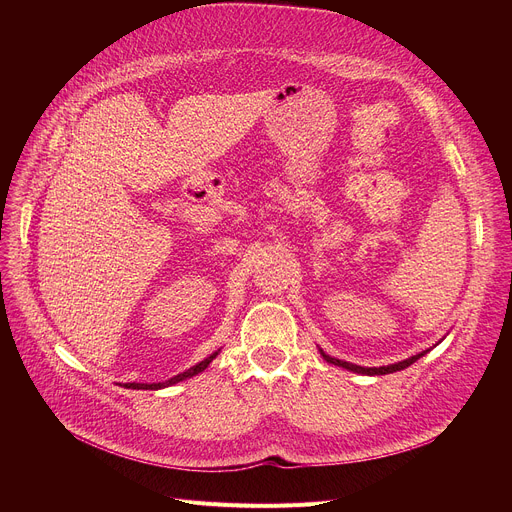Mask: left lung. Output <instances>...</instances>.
<instances>
[{"label":"left lung","mask_w":512,"mask_h":512,"mask_svg":"<svg viewBox=\"0 0 512 512\" xmlns=\"http://www.w3.org/2000/svg\"><path fill=\"white\" fill-rule=\"evenodd\" d=\"M319 353H321V357H324L328 363L338 365V367H344V369H348V371L363 373V375H386V373H394V371H400V369H407V367H409V365H413L417 359H421L427 351H421L419 355H413V357H409V359H405V361H398V363H394V365H384V367H361V365H355V363H348V361L334 359V357L326 355L324 351H319Z\"/></svg>","instance_id":"left-lung-1"}]
</instances>
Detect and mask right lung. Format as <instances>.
Segmentation results:
<instances>
[{"instance_id": "obj_1", "label": "right lung", "mask_w": 512, "mask_h": 512, "mask_svg": "<svg viewBox=\"0 0 512 512\" xmlns=\"http://www.w3.org/2000/svg\"><path fill=\"white\" fill-rule=\"evenodd\" d=\"M215 357H218V353L209 355V357L203 359L201 363H197V365H193L191 369H186V371L174 375V378H170V380H166V382H157V384H137V382H132V384H124V388H130V390H161V388L174 386V384H178V382H182V380H186V378H193V375L201 373L203 369H207V365H209Z\"/></svg>"}]
</instances>
